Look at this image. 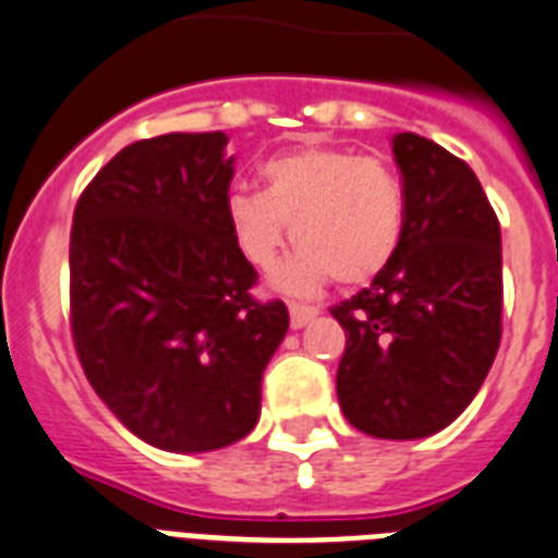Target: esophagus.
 I'll use <instances>...</instances> for the list:
<instances>
[{
  "mask_svg": "<svg viewBox=\"0 0 558 558\" xmlns=\"http://www.w3.org/2000/svg\"><path fill=\"white\" fill-rule=\"evenodd\" d=\"M312 318H318V310H315V306H306V303H289V320H292V329H301V326L310 324Z\"/></svg>",
  "mask_w": 558,
  "mask_h": 558,
  "instance_id": "1",
  "label": "esophagus"
}]
</instances>
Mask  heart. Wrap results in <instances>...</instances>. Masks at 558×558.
Listing matches in <instances>:
<instances>
[{"instance_id": "obj_1", "label": "heart", "mask_w": 558, "mask_h": 558, "mask_svg": "<svg viewBox=\"0 0 558 558\" xmlns=\"http://www.w3.org/2000/svg\"><path fill=\"white\" fill-rule=\"evenodd\" d=\"M260 174L264 192L234 189L226 197V223L257 269L278 264L292 232L301 248L280 266L275 287L315 292L329 278L364 287L392 264L407 223L392 166L350 148L303 146L266 160Z\"/></svg>"}]
</instances>
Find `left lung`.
Listing matches in <instances>:
<instances>
[{"label":"left lung","mask_w":558,"mask_h":558,"mask_svg":"<svg viewBox=\"0 0 558 558\" xmlns=\"http://www.w3.org/2000/svg\"><path fill=\"white\" fill-rule=\"evenodd\" d=\"M404 238L373 283L332 306L347 332L338 401L366 436L427 438L482 389L501 341V232L468 162L412 131L392 137Z\"/></svg>","instance_id":"left-lung-1"}]
</instances>
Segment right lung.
Instances as JSON below:
<instances>
[{"label":"right lung","mask_w":558,"mask_h":558,"mask_svg":"<svg viewBox=\"0 0 558 558\" xmlns=\"http://www.w3.org/2000/svg\"><path fill=\"white\" fill-rule=\"evenodd\" d=\"M223 131L160 134L99 169L71 226V335L106 407L151 447L208 452L260 418V381L289 329L255 301L226 197Z\"/></svg>","instance_id":"right-lung-1"}]
</instances>
